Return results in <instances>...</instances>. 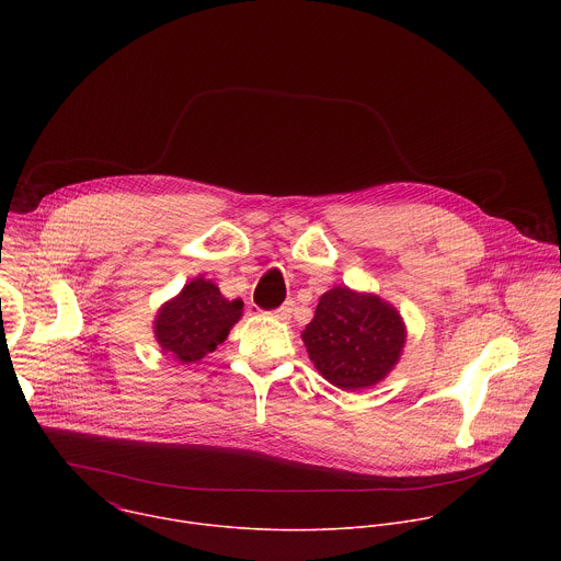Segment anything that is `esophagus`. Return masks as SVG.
Masks as SVG:
<instances>
[{
  "mask_svg": "<svg viewBox=\"0 0 561 561\" xmlns=\"http://www.w3.org/2000/svg\"><path fill=\"white\" fill-rule=\"evenodd\" d=\"M293 301H284L279 308H275L271 314L275 317V319H279V322H288V319H290V312H293Z\"/></svg>",
  "mask_w": 561,
  "mask_h": 561,
  "instance_id": "34e87169",
  "label": "esophagus"
}]
</instances>
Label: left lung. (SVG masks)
<instances>
[{
  "mask_svg": "<svg viewBox=\"0 0 561 561\" xmlns=\"http://www.w3.org/2000/svg\"><path fill=\"white\" fill-rule=\"evenodd\" d=\"M301 340L324 379L342 390H359L392 370L407 331L390 304L337 286L319 297Z\"/></svg>",
  "mask_w": 561,
  "mask_h": 561,
  "instance_id": "1",
  "label": "left lung"
}]
</instances>
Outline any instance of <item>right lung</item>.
Wrapping results in <instances>:
<instances>
[{"label":"right lung","instance_id":"right-lung-1","mask_svg":"<svg viewBox=\"0 0 561 561\" xmlns=\"http://www.w3.org/2000/svg\"><path fill=\"white\" fill-rule=\"evenodd\" d=\"M242 308V299L228 301L215 284L197 277L159 310L154 337L175 359L199 362L228 337Z\"/></svg>","mask_w":561,"mask_h":561}]
</instances>
